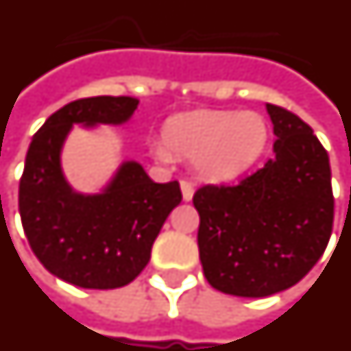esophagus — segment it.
I'll use <instances>...</instances> for the list:
<instances>
[{"label": "esophagus", "instance_id": "1", "mask_svg": "<svg viewBox=\"0 0 351 351\" xmlns=\"http://www.w3.org/2000/svg\"><path fill=\"white\" fill-rule=\"evenodd\" d=\"M180 189H182L184 201L189 202L191 199H193V191H195V189H193V184L188 182V180H182V182H180Z\"/></svg>", "mask_w": 351, "mask_h": 351}]
</instances>
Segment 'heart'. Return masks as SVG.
<instances>
[{
	"instance_id": "obj_1",
	"label": "heart",
	"mask_w": 351,
	"mask_h": 351,
	"mask_svg": "<svg viewBox=\"0 0 351 351\" xmlns=\"http://www.w3.org/2000/svg\"><path fill=\"white\" fill-rule=\"evenodd\" d=\"M268 145V124L253 111H193L169 119L163 145H156L158 160L171 152L193 158V169L204 180L227 182L243 175Z\"/></svg>"
}]
</instances>
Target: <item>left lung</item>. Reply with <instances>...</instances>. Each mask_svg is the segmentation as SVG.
Instances as JSON below:
<instances>
[{
	"label": "left lung",
	"mask_w": 351,
	"mask_h": 351,
	"mask_svg": "<svg viewBox=\"0 0 351 351\" xmlns=\"http://www.w3.org/2000/svg\"><path fill=\"white\" fill-rule=\"evenodd\" d=\"M266 110L274 160L236 186H202L193 195L204 277L240 298L294 287L320 261L333 228L328 152L300 117L274 104Z\"/></svg>",
	"instance_id": "1"
}]
</instances>
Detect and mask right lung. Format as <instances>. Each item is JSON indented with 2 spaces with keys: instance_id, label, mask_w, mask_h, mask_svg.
Segmentation results:
<instances>
[{
  "instance_id": "right-lung-1",
  "label": "right lung",
  "mask_w": 351,
  "mask_h": 351,
  "mask_svg": "<svg viewBox=\"0 0 351 351\" xmlns=\"http://www.w3.org/2000/svg\"><path fill=\"white\" fill-rule=\"evenodd\" d=\"M132 96H95L66 104L33 136L20 178L23 232L44 268L82 288L128 285L149 264L152 243L182 201L176 180L156 184L141 163L124 162L100 193H77L63 175L61 150L74 124L128 123Z\"/></svg>"
}]
</instances>
